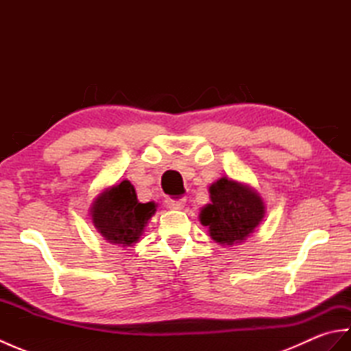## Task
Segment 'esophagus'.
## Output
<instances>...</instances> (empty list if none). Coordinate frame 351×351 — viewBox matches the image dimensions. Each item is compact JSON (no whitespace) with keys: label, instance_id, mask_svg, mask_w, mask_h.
<instances>
[{"label":"esophagus","instance_id":"1","mask_svg":"<svg viewBox=\"0 0 351 351\" xmlns=\"http://www.w3.org/2000/svg\"><path fill=\"white\" fill-rule=\"evenodd\" d=\"M166 205L170 210H182L185 205V197H167Z\"/></svg>","mask_w":351,"mask_h":351}]
</instances>
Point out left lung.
<instances>
[{
	"mask_svg": "<svg viewBox=\"0 0 351 351\" xmlns=\"http://www.w3.org/2000/svg\"><path fill=\"white\" fill-rule=\"evenodd\" d=\"M211 204L200 211V223L213 240L234 244L245 240L264 217V204L255 191L221 178L210 187Z\"/></svg>",
	"mask_w": 351,
	"mask_h": 351,
	"instance_id": "obj_1",
	"label": "left lung"
}]
</instances>
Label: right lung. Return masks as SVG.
<instances>
[{"label": "right lung", "instance_id": "add662e5", "mask_svg": "<svg viewBox=\"0 0 351 351\" xmlns=\"http://www.w3.org/2000/svg\"><path fill=\"white\" fill-rule=\"evenodd\" d=\"M155 213V204H140L130 181H122L104 191L92 208V220L98 232L110 243H137L146 221Z\"/></svg>", "mask_w": 351, "mask_h": 351}]
</instances>
